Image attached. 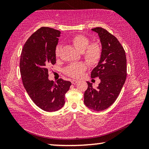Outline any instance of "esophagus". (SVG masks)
<instances>
[{"mask_svg":"<svg viewBox=\"0 0 149 149\" xmlns=\"http://www.w3.org/2000/svg\"><path fill=\"white\" fill-rule=\"evenodd\" d=\"M77 82H78V81H77V80H75V79H73V80H72V84H74V85L76 84Z\"/></svg>","mask_w":149,"mask_h":149,"instance_id":"obj_1","label":"esophagus"}]
</instances>
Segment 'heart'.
<instances>
[{
    "instance_id": "1",
    "label": "heart",
    "mask_w": 149,
    "mask_h": 149,
    "mask_svg": "<svg viewBox=\"0 0 149 149\" xmlns=\"http://www.w3.org/2000/svg\"><path fill=\"white\" fill-rule=\"evenodd\" d=\"M72 43L75 49L79 52H84V57L90 64H95L98 63L101 56L102 49L97 42H94L89 45V40L84 35H78L71 39ZM60 47L57 46L56 49V55L59 56ZM86 69V65L83 62L74 63L69 65L64 70L65 74L74 78H78L81 75L82 73Z\"/></svg>"
}]
</instances>
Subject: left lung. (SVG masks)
<instances>
[{
	"label": "left lung",
	"instance_id": "1",
	"mask_svg": "<svg viewBox=\"0 0 149 149\" xmlns=\"http://www.w3.org/2000/svg\"><path fill=\"white\" fill-rule=\"evenodd\" d=\"M99 35L101 56L92 70L91 77H98L100 83L96 89L87 81L84 103L89 109L101 111L110 107L120 95L127 75L125 50L117 38L102 27L91 29Z\"/></svg>",
	"mask_w": 149,
	"mask_h": 149
}]
</instances>
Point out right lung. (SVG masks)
I'll use <instances>...</instances> for the list:
<instances>
[{"label":"right lung","mask_w":149,"mask_h":149,"mask_svg":"<svg viewBox=\"0 0 149 149\" xmlns=\"http://www.w3.org/2000/svg\"><path fill=\"white\" fill-rule=\"evenodd\" d=\"M61 32L42 27L27 39L20 58V73L27 94L37 107L55 112L65 104V95L72 83L49 79L48 69L56 63V48Z\"/></svg>","instance_id":"right-lung-1"}]
</instances>
